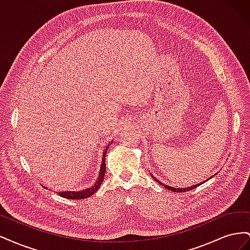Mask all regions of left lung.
Segmentation results:
<instances>
[{"label": "left lung", "instance_id": "obj_1", "mask_svg": "<svg viewBox=\"0 0 250 250\" xmlns=\"http://www.w3.org/2000/svg\"><path fill=\"white\" fill-rule=\"evenodd\" d=\"M152 176V178L155 180V181H157L158 184L160 185H162V186H164L166 188H168V190H170V191H173V192H177V193H180V192H187V191H190V190H193V188H197L198 186H200L202 183H200V184H198V185H194L193 187H188V188H172V187H170V186H167V185H164V184H162L161 181H158L153 175H151Z\"/></svg>", "mask_w": 250, "mask_h": 250}]
</instances>
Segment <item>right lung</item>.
<instances>
[{
    "instance_id": "obj_1",
    "label": "right lung",
    "mask_w": 250,
    "mask_h": 250,
    "mask_svg": "<svg viewBox=\"0 0 250 250\" xmlns=\"http://www.w3.org/2000/svg\"><path fill=\"white\" fill-rule=\"evenodd\" d=\"M107 149L108 147H106L105 151L103 152V156H102V164H101V167H100V172H99V175H98V178L96 180V183L90 186L89 188H85V190H80V191H66V192H58L57 194L59 196H62L63 198H67V199H84L89 197V196H92L94 193L97 192L98 188H100L102 181L104 179V175H105V171H106V165H105V156H106V152H107ZM44 188H47V187H43Z\"/></svg>"
}]
</instances>
